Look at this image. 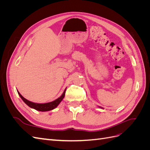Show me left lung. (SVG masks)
I'll return each instance as SVG.
<instances>
[{
    "instance_id": "1",
    "label": "left lung",
    "mask_w": 150,
    "mask_h": 150,
    "mask_svg": "<svg viewBox=\"0 0 150 150\" xmlns=\"http://www.w3.org/2000/svg\"><path fill=\"white\" fill-rule=\"evenodd\" d=\"M98 107H99V108H101V109H103L102 107H100V106H98Z\"/></svg>"
}]
</instances>
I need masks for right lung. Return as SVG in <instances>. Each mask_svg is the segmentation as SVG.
Returning <instances> with one entry per match:
<instances>
[{
	"label": "right lung",
	"mask_w": 150,
	"mask_h": 150,
	"mask_svg": "<svg viewBox=\"0 0 150 150\" xmlns=\"http://www.w3.org/2000/svg\"><path fill=\"white\" fill-rule=\"evenodd\" d=\"M17 93H18V94H19L21 99L23 100V101L30 108H33V109H34V110L39 111H51V110H54V109H55L59 105V103L62 101L63 98H64L65 96L66 89L64 90V91L63 92L62 94L59 98H58L57 99H56V100H54L52 102H49V103H35L31 102L22 96V95L20 94V93L18 91H17Z\"/></svg>",
	"instance_id": "obj_1"
}]
</instances>
